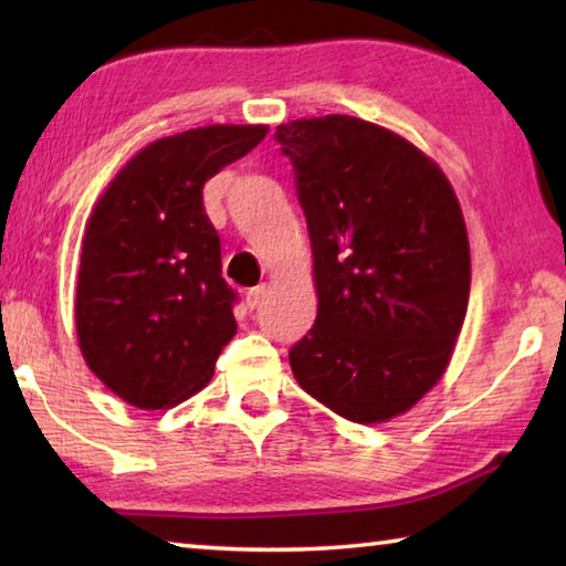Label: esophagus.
I'll return each mask as SVG.
<instances>
[{
	"label": "esophagus",
	"instance_id": "obj_1",
	"mask_svg": "<svg viewBox=\"0 0 566 566\" xmlns=\"http://www.w3.org/2000/svg\"><path fill=\"white\" fill-rule=\"evenodd\" d=\"M266 292H270V286H266V284H256V286H252V290L247 292V306H249V310H256V306H260V304L264 302Z\"/></svg>",
	"mask_w": 566,
	"mask_h": 566
}]
</instances>
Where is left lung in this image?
I'll return each instance as SVG.
<instances>
[{"label":"left lung","instance_id":"obj_1","mask_svg":"<svg viewBox=\"0 0 566 566\" xmlns=\"http://www.w3.org/2000/svg\"><path fill=\"white\" fill-rule=\"evenodd\" d=\"M310 229L317 319L290 349L300 387L357 424L409 411L467 317L464 214L434 159L347 114L276 127Z\"/></svg>","mask_w":566,"mask_h":566}]
</instances>
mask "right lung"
Listing matches in <instances>:
<instances>
[{
	"mask_svg": "<svg viewBox=\"0 0 566 566\" xmlns=\"http://www.w3.org/2000/svg\"><path fill=\"white\" fill-rule=\"evenodd\" d=\"M266 132V124H209L151 142L94 205L76 274V342L127 405L169 409L197 395L237 334V294L222 280L202 189Z\"/></svg>",
	"mask_w": 566,
	"mask_h": 566,
	"instance_id": "add662e5",
	"label": "right lung"
}]
</instances>
